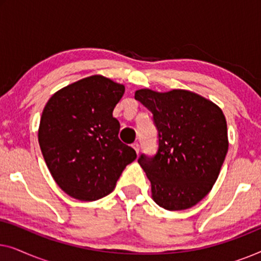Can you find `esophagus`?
<instances>
[{
	"label": "esophagus",
	"instance_id": "obj_1",
	"mask_svg": "<svg viewBox=\"0 0 261 261\" xmlns=\"http://www.w3.org/2000/svg\"><path fill=\"white\" fill-rule=\"evenodd\" d=\"M132 147L135 149L137 154H139V152H140V145H139V142H134V144L132 145Z\"/></svg>",
	"mask_w": 261,
	"mask_h": 261
}]
</instances>
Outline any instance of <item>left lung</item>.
Segmentation results:
<instances>
[{"label": "left lung", "instance_id": "8db88e82", "mask_svg": "<svg viewBox=\"0 0 261 261\" xmlns=\"http://www.w3.org/2000/svg\"><path fill=\"white\" fill-rule=\"evenodd\" d=\"M135 99L153 114L158 151L138 163L151 181L152 197L166 210H184L202 201L220 174L228 152L222 110L188 90L135 91Z\"/></svg>", "mask_w": 261, "mask_h": 261}]
</instances>
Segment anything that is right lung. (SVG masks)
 <instances>
[{"label": "right lung", "instance_id": "1", "mask_svg": "<svg viewBox=\"0 0 261 261\" xmlns=\"http://www.w3.org/2000/svg\"><path fill=\"white\" fill-rule=\"evenodd\" d=\"M124 85L99 74L57 91L46 103L39 145L53 179L71 197L91 202L109 195L137 153L119 139L113 110Z\"/></svg>", "mask_w": 261, "mask_h": 261}]
</instances>
